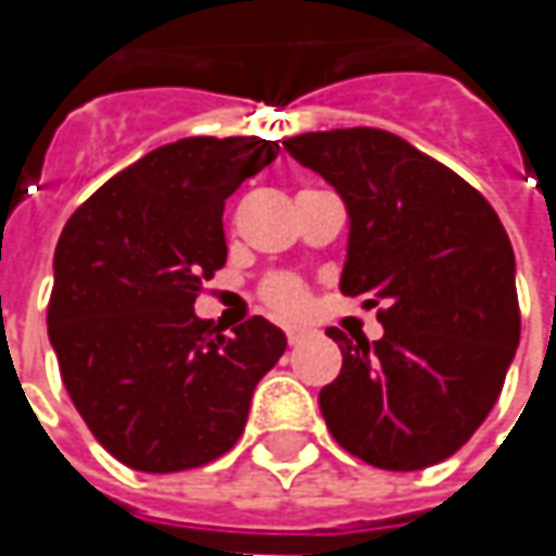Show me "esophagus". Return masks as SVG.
I'll return each mask as SVG.
<instances>
[{
    "label": "esophagus",
    "instance_id": "1",
    "mask_svg": "<svg viewBox=\"0 0 556 556\" xmlns=\"http://www.w3.org/2000/svg\"><path fill=\"white\" fill-rule=\"evenodd\" d=\"M285 333H288L290 346H296V343H303V340H306L312 331L306 328V325H288V328H285Z\"/></svg>",
    "mask_w": 556,
    "mask_h": 556
}]
</instances>
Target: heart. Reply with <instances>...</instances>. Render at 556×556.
Listing matches in <instances>:
<instances>
[{"label": "heart", "mask_w": 556, "mask_h": 556, "mask_svg": "<svg viewBox=\"0 0 556 556\" xmlns=\"http://www.w3.org/2000/svg\"><path fill=\"white\" fill-rule=\"evenodd\" d=\"M263 300L281 315H300L309 309V288L293 275H271L263 285Z\"/></svg>", "instance_id": "obj_1"}]
</instances>
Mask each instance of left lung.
Segmentation results:
<instances>
[{
  "mask_svg": "<svg viewBox=\"0 0 556 556\" xmlns=\"http://www.w3.org/2000/svg\"><path fill=\"white\" fill-rule=\"evenodd\" d=\"M285 151L346 203L340 290L383 306L374 343L328 331L343 368L318 393L325 424L371 467H433L477 433L520 343L502 219L458 173L383 129L303 132Z\"/></svg>",
  "mask_w": 556,
  "mask_h": 556,
  "instance_id": "obj_1",
  "label": "left lung"
}]
</instances>
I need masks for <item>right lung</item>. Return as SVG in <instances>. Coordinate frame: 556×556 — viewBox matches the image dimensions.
<instances>
[{
	"label": "right lung",
	"mask_w": 556,
	"mask_h": 556,
	"mask_svg": "<svg viewBox=\"0 0 556 556\" xmlns=\"http://www.w3.org/2000/svg\"><path fill=\"white\" fill-rule=\"evenodd\" d=\"M278 141L179 139L117 173L67 219L49 300L61 380L92 437L132 470L176 473L244 433L256 383L288 350L263 315L231 337L194 315L225 266L223 210Z\"/></svg>",
	"instance_id": "obj_1"
}]
</instances>
